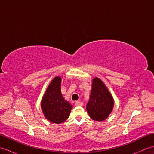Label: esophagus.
Returning a JSON list of instances; mask_svg holds the SVG:
<instances>
[{"label": "esophagus", "mask_w": 154, "mask_h": 154, "mask_svg": "<svg viewBox=\"0 0 154 154\" xmlns=\"http://www.w3.org/2000/svg\"><path fill=\"white\" fill-rule=\"evenodd\" d=\"M75 105L82 106L83 105V103L82 102H81V101H76V102H75Z\"/></svg>", "instance_id": "obj_1"}]
</instances>
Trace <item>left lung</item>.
Returning a JSON list of instances; mask_svg holds the SVG:
<instances>
[{
    "instance_id": "left-lung-1",
    "label": "left lung",
    "mask_w": 154,
    "mask_h": 154,
    "mask_svg": "<svg viewBox=\"0 0 154 154\" xmlns=\"http://www.w3.org/2000/svg\"><path fill=\"white\" fill-rule=\"evenodd\" d=\"M114 99L105 84L99 78L93 79L87 111L94 120L103 121L109 117L114 107Z\"/></svg>"
}]
</instances>
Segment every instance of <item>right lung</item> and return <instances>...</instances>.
I'll return each instance as SVG.
<instances>
[{
  "mask_svg": "<svg viewBox=\"0 0 154 154\" xmlns=\"http://www.w3.org/2000/svg\"><path fill=\"white\" fill-rule=\"evenodd\" d=\"M61 81L60 76L54 77L41 100V108L45 118L55 124L66 120L73 109V106L65 100L61 93Z\"/></svg>",
  "mask_w": 154,
  "mask_h": 154,
  "instance_id": "right-lung-1",
  "label": "right lung"
}]
</instances>
